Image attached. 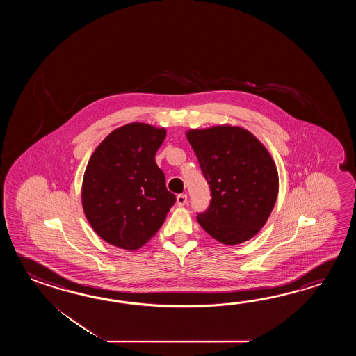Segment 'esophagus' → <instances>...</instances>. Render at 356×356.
<instances>
[{"instance_id": "esophagus-1", "label": "esophagus", "mask_w": 356, "mask_h": 356, "mask_svg": "<svg viewBox=\"0 0 356 356\" xmlns=\"http://www.w3.org/2000/svg\"><path fill=\"white\" fill-rule=\"evenodd\" d=\"M186 204H187V195H178L177 196V204L184 206Z\"/></svg>"}]
</instances>
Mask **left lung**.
<instances>
[{"label":"left lung","instance_id":"1","mask_svg":"<svg viewBox=\"0 0 356 356\" xmlns=\"http://www.w3.org/2000/svg\"><path fill=\"white\" fill-rule=\"evenodd\" d=\"M186 136L211 189V204L197 215L198 224L227 245L250 241L265 227L279 195L271 154L239 126L192 129Z\"/></svg>","mask_w":356,"mask_h":356}]
</instances>
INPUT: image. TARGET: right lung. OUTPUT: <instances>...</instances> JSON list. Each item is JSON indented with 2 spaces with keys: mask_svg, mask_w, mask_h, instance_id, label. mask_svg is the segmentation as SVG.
Returning a JSON list of instances; mask_svg holds the SVG:
<instances>
[{
  "mask_svg": "<svg viewBox=\"0 0 356 356\" xmlns=\"http://www.w3.org/2000/svg\"><path fill=\"white\" fill-rule=\"evenodd\" d=\"M165 136L164 127L132 122L112 131L92 152L81 186L83 213L111 245L141 248L175 204L155 163Z\"/></svg>",
  "mask_w": 356,
  "mask_h": 356,
  "instance_id": "add662e5",
  "label": "right lung"
}]
</instances>
